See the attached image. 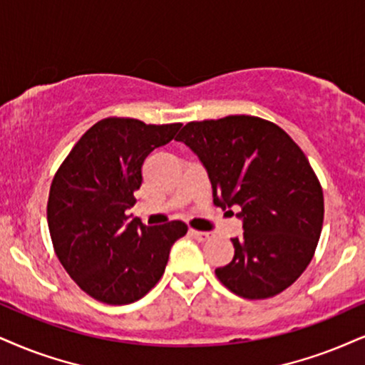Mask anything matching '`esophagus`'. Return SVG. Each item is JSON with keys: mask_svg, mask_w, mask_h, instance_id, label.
<instances>
[{"mask_svg": "<svg viewBox=\"0 0 365 365\" xmlns=\"http://www.w3.org/2000/svg\"><path fill=\"white\" fill-rule=\"evenodd\" d=\"M190 233H191L192 237L196 238V240H200V242H205V240H208L210 235H211L210 232H200V230H192V228H191V230H190Z\"/></svg>", "mask_w": 365, "mask_h": 365, "instance_id": "1", "label": "esophagus"}]
</instances>
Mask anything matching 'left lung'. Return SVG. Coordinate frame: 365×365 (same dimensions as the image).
I'll use <instances>...</instances> for the list:
<instances>
[{"label": "left lung", "mask_w": 365, "mask_h": 365, "mask_svg": "<svg viewBox=\"0 0 365 365\" xmlns=\"http://www.w3.org/2000/svg\"><path fill=\"white\" fill-rule=\"evenodd\" d=\"M175 140L205 165L213 203L240 206L244 237L215 274L245 299L272 298L312 262L323 227V191L294 140L271 121L249 115L191 121Z\"/></svg>", "instance_id": "8db88e82"}]
</instances>
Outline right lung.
Wrapping results in <instances>:
<instances>
[{
	"instance_id": "obj_1",
	"label": "right lung",
	"mask_w": 365,
	"mask_h": 365,
	"mask_svg": "<svg viewBox=\"0 0 365 365\" xmlns=\"http://www.w3.org/2000/svg\"><path fill=\"white\" fill-rule=\"evenodd\" d=\"M181 123L147 125L105 118L73 147L53 175L47 222L58 260L84 292L106 304H128L154 287L182 222L147 227L127 217L142 184V164L169 143Z\"/></svg>"
}]
</instances>
